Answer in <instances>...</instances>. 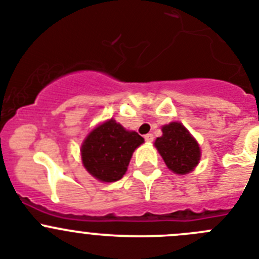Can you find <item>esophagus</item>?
<instances>
[{"label": "esophagus", "mask_w": 259, "mask_h": 259, "mask_svg": "<svg viewBox=\"0 0 259 259\" xmlns=\"http://www.w3.org/2000/svg\"><path fill=\"white\" fill-rule=\"evenodd\" d=\"M153 140H154L153 135H151V134L145 135V141H146V142H153Z\"/></svg>", "instance_id": "1"}]
</instances>
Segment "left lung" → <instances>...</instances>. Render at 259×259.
Segmentation results:
<instances>
[{
    "label": "left lung",
    "instance_id": "8db88e82",
    "mask_svg": "<svg viewBox=\"0 0 259 259\" xmlns=\"http://www.w3.org/2000/svg\"><path fill=\"white\" fill-rule=\"evenodd\" d=\"M163 135L154 145L167 167L176 175H186L198 165L200 148L182 123L172 122L162 127Z\"/></svg>",
    "mask_w": 259,
    "mask_h": 259
}]
</instances>
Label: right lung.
<instances>
[{
	"mask_svg": "<svg viewBox=\"0 0 259 259\" xmlns=\"http://www.w3.org/2000/svg\"><path fill=\"white\" fill-rule=\"evenodd\" d=\"M144 142L135 131H127L111 119L94 128L80 148L82 163L87 172L101 182L122 179L134 151Z\"/></svg>",
	"mask_w": 259,
	"mask_h": 259,
	"instance_id": "1",
	"label": "right lung"
}]
</instances>
